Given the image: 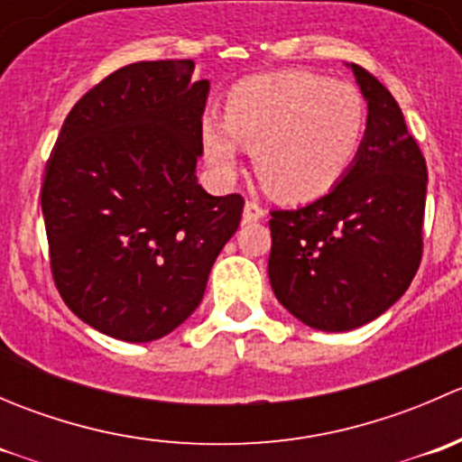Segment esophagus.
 Wrapping results in <instances>:
<instances>
[{
	"instance_id": "esophagus-1",
	"label": "esophagus",
	"mask_w": 462,
	"mask_h": 462,
	"mask_svg": "<svg viewBox=\"0 0 462 462\" xmlns=\"http://www.w3.org/2000/svg\"><path fill=\"white\" fill-rule=\"evenodd\" d=\"M263 214H265V209L261 208L259 203L248 201V203H245V208H244V221L245 223H254V221H259Z\"/></svg>"
}]
</instances>
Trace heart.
<instances>
[{
	"label": "heart",
	"mask_w": 462,
	"mask_h": 462,
	"mask_svg": "<svg viewBox=\"0 0 462 462\" xmlns=\"http://www.w3.org/2000/svg\"><path fill=\"white\" fill-rule=\"evenodd\" d=\"M366 102L346 82L286 71L239 82L223 118L208 116L203 153L218 179H232L241 144L253 147L254 170L283 201H313L344 179L360 153Z\"/></svg>",
	"instance_id": "obj_1"
}]
</instances>
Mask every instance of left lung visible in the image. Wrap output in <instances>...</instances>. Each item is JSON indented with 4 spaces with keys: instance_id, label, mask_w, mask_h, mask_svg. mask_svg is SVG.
I'll use <instances>...</instances> for the list:
<instances>
[{
    "instance_id": "1",
    "label": "left lung",
    "mask_w": 462,
    "mask_h": 462,
    "mask_svg": "<svg viewBox=\"0 0 462 462\" xmlns=\"http://www.w3.org/2000/svg\"><path fill=\"white\" fill-rule=\"evenodd\" d=\"M369 116L360 153L318 201L273 209L268 277L306 326L342 333L389 310L422 259L427 162L389 88L348 64Z\"/></svg>"
}]
</instances>
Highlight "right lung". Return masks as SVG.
I'll list each match as a JSON object with an SVG mask.
<instances>
[{
	"label": "right lung",
	"mask_w": 462,
	"mask_h": 462,
	"mask_svg": "<svg viewBox=\"0 0 462 462\" xmlns=\"http://www.w3.org/2000/svg\"><path fill=\"white\" fill-rule=\"evenodd\" d=\"M192 60L136 62L69 111L44 170L42 214L64 304L123 342H152L201 304L239 227L241 194L199 185L208 80Z\"/></svg>",
	"instance_id": "right-lung-1"
}]
</instances>
